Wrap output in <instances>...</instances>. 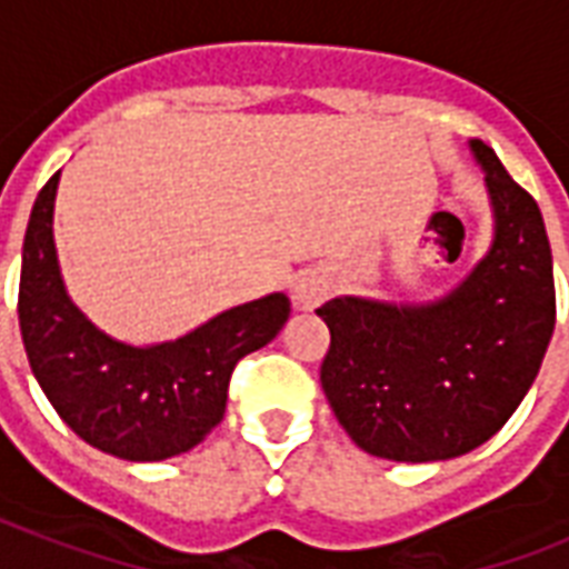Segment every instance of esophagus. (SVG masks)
Masks as SVG:
<instances>
[{
  "instance_id": "34e87169",
  "label": "esophagus",
  "mask_w": 569,
  "mask_h": 569,
  "mask_svg": "<svg viewBox=\"0 0 569 569\" xmlns=\"http://www.w3.org/2000/svg\"><path fill=\"white\" fill-rule=\"evenodd\" d=\"M330 292H333V280L319 268H310V271H301L295 277L292 298L301 310H316Z\"/></svg>"
}]
</instances>
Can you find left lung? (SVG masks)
<instances>
[{
    "label": "left lung",
    "instance_id": "left-lung-1",
    "mask_svg": "<svg viewBox=\"0 0 569 569\" xmlns=\"http://www.w3.org/2000/svg\"><path fill=\"white\" fill-rule=\"evenodd\" d=\"M493 244L449 295L428 303L333 298L321 389L348 437L375 458L449 460L478 449L520 407L556 328V280L535 197L485 141Z\"/></svg>",
    "mask_w": 569,
    "mask_h": 569
}]
</instances>
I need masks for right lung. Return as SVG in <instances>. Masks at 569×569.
<instances>
[{"label":"right lung","mask_w":569,"mask_h":569,"mask_svg":"<svg viewBox=\"0 0 569 569\" xmlns=\"http://www.w3.org/2000/svg\"><path fill=\"white\" fill-rule=\"evenodd\" d=\"M58 177L31 206L20 271V333L56 413L88 446L120 460H164L194 449L223 419L230 375L289 319L283 292L218 312L159 346L111 339L70 301L52 239Z\"/></svg>","instance_id":"right-lung-1"}]
</instances>
